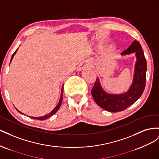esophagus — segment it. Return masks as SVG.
Returning <instances> with one entry per match:
<instances>
[{"label":"esophagus","mask_w":159,"mask_h":159,"mask_svg":"<svg viewBox=\"0 0 159 159\" xmlns=\"http://www.w3.org/2000/svg\"><path fill=\"white\" fill-rule=\"evenodd\" d=\"M89 63H88V62H83V63H81L80 65L79 68H78V70H83V69H84L85 68H87V67H89Z\"/></svg>","instance_id":"esophagus-1"}]
</instances>
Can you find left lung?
Returning a JSON list of instances; mask_svg holds the SVG:
<instances>
[{"label": "left lung", "mask_w": 159, "mask_h": 159, "mask_svg": "<svg viewBox=\"0 0 159 159\" xmlns=\"http://www.w3.org/2000/svg\"><path fill=\"white\" fill-rule=\"evenodd\" d=\"M135 53L137 61L134 66L133 84L126 93L113 95L107 93L102 89L98 78L91 89V95L95 103L102 109L116 113L126 109L140 98L145 88L147 61L142 47L138 41L134 40L121 55Z\"/></svg>", "instance_id": "8db88e82"}]
</instances>
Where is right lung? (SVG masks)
Listing matches in <instances>:
<instances>
[{
  "label": "right lung",
  "mask_w": 159,
  "mask_h": 159,
  "mask_svg": "<svg viewBox=\"0 0 159 159\" xmlns=\"http://www.w3.org/2000/svg\"><path fill=\"white\" fill-rule=\"evenodd\" d=\"M16 50L14 52V54H12V57H11V61H12V58H13V57H14V56L15 55V54H16ZM64 85H62V88H61V97H60V101H59V103H57V106L53 109L52 111L50 113H48V115H44V116H43V117H30V118H32V119H37V120H40V121H43V120H45V119H48L49 117H52L53 115L54 114H55L57 111H58V109H59V108L60 107V105H61V102H62V99H63V91H64ZM19 112V113H22L20 111H19L18 110V109H16Z\"/></svg>",
  "instance_id": "1"
}]
</instances>
